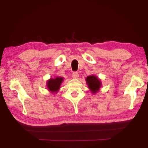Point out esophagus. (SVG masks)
Instances as JSON below:
<instances>
[{
    "label": "esophagus",
    "instance_id": "1",
    "mask_svg": "<svg viewBox=\"0 0 148 148\" xmlns=\"http://www.w3.org/2000/svg\"><path fill=\"white\" fill-rule=\"evenodd\" d=\"M78 75H79V74H78L77 71H74L73 72V73H72V77L74 78H77L78 77Z\"/></svg>",
    "mask_w": 148,
    "mask_h": 148
}]
</instances>
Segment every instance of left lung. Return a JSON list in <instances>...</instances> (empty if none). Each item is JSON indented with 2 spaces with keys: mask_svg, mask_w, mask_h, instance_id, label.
Returning <instances> with one entry per match:
<instances>
[{
  "mask_svg": "<svg viewBox=\"0 0 148 148\" xmlns=\"http://www.w3.org/2000/svg\"><path fill=\"white\" fill-rule=\"evenodd\" d=\"M86 82L89 88L93 93H96L101 87V81L95 76H88L86 78Z\"/></svg>",
  "mask_w": 148,
  "mask_h": 148,
  "instance_id": "8db88e82",
  "label": "left lung"
}]
</instances>
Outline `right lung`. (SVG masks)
I'll return each instance as SVG.
<instances>
[{"instance_id": "1", "label": "right lung", "mask_w": 148, "mask_h": 148, "mask_svg": "<svg viewBox=\"0 0 148 148\" xmlns=\"http://www.w3.org/2000/svg\"><path fill=\"white\" fill-rule=\"evenodd\" d=\"M62 77H56V78H51L47 82V87L49 91L56 92L60 88L61 84L62 82Z\"/></svg>"}]
</instances>
